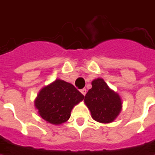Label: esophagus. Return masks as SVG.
<instances>
[{
    "label": "esophagus",
    "mask_w": 155,
    "mask_h": 155,
    "mask_svg": "<svg viewBox=\"0 0 155 155\" xmlns=\"http://www.w3.org/2000/svg\"><path fill=\"white\" fill-rule=\"evenodd\" d=\"M81 92L82 94H83V95L85 96L86 94V88H83V89H81Z\"/></svg>",
    "instance_id": "obj_1"
}]
</instances>
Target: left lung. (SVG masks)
I'll return each mask as SVG.
<instances>
[{
    "label": "left lung",
    "mask_w": 155,
    "mask_h": 155,
    "mask_svg": "<svg viewBox=\"0 0 155 155\" xmlns=\"http://www.w3.org/2000/svg\"><path fill=\"white\" fill-rule=\"evenodd\" d=\"M92 87L85 96V103L96 121L109 123L114 120L121 109V100L116 92L108 88L103 79L91 82Z\"/></svg>",
    "instance_id": "1"
}]
</instances>
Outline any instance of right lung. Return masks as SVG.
<instances>
[{"label":"right lung","mask_w":155,"mask_h":155,"mask_svg":"<svg viewBox=\"0 0 155 155\" xmlns=\"http://www.w3.org/2000/svg\"><path fill=\"white\" fill-rule=\"evenodd\" d=\"M83 99L84 95L72 84L57 80L40 91L35 103L42 119L58 125L69 120L74 106Z\"/></svg>","instance_id":"obj_1"}]
</instances>
